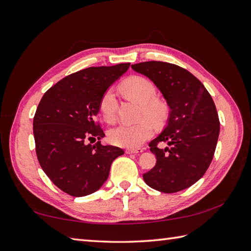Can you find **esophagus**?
I'll list each match as a JSON object with an SVG mask.
<instances>
[{
    "instance_id": "esophagus-1",
    "label": "esophagus",
    "mask_w": 251,
    "mask_h": 251,
    "mask_svg": "<svg viewBox=\"0 0 251 251\" xmlns=\"http://www.w3.org/2000/svg\"><path fill=\"white\" fill-rule=\"evenodd\" d=\"M143 149H128L126 150L127 154H137V153H142Z\"/></svg>"
}]
</instances>
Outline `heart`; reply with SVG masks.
Returning a JSON list of instances; mask_svg holds the SVG:
<instances>
[{
	"label": "heart",
	"mask_w": 251,
	"mask_h": 251,
	"mask_svg": "<svg viewBox=\"0 0 251 251\" xmlns=\"http://www.w3.org/2000/svg\"><path fill=\"white\" fill-rule=\"evenodd\" d=\"M121 90L127 97L141 103L139 119H150L153 124L161 125L167 120L169 108L165 101L155 98L156 87L150 79L134 75L121 84ZM99 111L108 123L116 120L117 100L112 90H106L99 102ZM153 135L150 121L142 120L136 124H120L109 131V141L115 146L127 149L141 147Z\"/></svg>",
	"instance_id": "heart-1"
}]
</instances>
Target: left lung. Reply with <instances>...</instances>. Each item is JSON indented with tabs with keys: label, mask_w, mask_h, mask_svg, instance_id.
<instances>
[{
	"label": "left lung",
	"mask_w": 251,
	"mask_h": 251,
	"mask_svg": "<svg viewBox=\"0 0 251 251\" xmlns=\"http://www.w3.org/2000/svg\"><path fill=\"white\" fill-rule=\"evenodd\" d=\"M161 90L170 108L166 128L150 142L156 164L143 174L146 183L163 193H176L199 181L214 157L220 122L210 94L199 78L174 63L132 65ZM161 142L169 147L158 148Z\"/></svg>",
	"instance_id": "1"
}]
</instances>
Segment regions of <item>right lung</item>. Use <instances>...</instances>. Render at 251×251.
<instances>
[{
  "label": "right lung",
  "mask_w": 251,
  "mask_h": 251,
  "mask_svg": "<svg viewBox=\"0 0 251 251\" xmlns=\"http://www.w3.org/2000/svg\"><path fill=\"white\" fill-rule=\"evenodd\" d=\"M129 66L83 69L60 79L40 101L33 119L36 156L47 177L69 195L81 197L100 189L112 162L124 154L101 145L104 132L95 117L105 90Z\"/></svg>",
  "instance_id": "add662e5"
}]
</instances>
